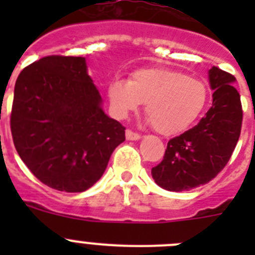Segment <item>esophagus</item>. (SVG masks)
Here are the masks:
<instances>
[{
	"label": "esophagus",
	"instance_id": "1",
	"mask_svg": "<svg viewBox=\"0 0 255 255\" xmlns=\"http://www.w3.org/2000/svg\"><path fill=\"white\" fill-rule=\"evenodd\" d=\"M141 138V135L138 134V132L132 131V130L128 129L126 130V139L128 140H138V139Z\"/></svg>",
	"mask_w": 255,
	"mask_h": 255
}]
</instances>
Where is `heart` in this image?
<instances>
[{"label": "heart", "instance_id": "1", "mask_svg": "<svg viewBox=\"0 0 255 255\" xmlns=\"http://www.w3.org/2000/svg\"><path fill=\"white\" fill-rule=\"evenodd\" d=\"M108 98L117 116L124 117L145 103L153 129L172 135L186 129L203 111L207 88L195 78L168 67L140 69L129 82L114 80Z\"/></svg>", "mask_w": 255, "mask_h": 255}]
</instances>
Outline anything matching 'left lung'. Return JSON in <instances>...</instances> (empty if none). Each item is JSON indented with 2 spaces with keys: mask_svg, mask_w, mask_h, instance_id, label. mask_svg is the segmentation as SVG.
Listing matches in <instances>:
<instances>
[{
  "mask_svg": "<svg viewBox=\"0 0 255 255\" xmlns=\"http://www.w3.org/2000/svg\"><path fill=\"white\" fill-rule=\"evenodd\" d=\"M235 76L213 66L209 83L213 102L206 116L188 131L168 140L163 159L152 168L161 188L185 191L215 179L233 155L243 124L240 94Z\"/></svg>",
  "mask_w": 255,
  "mask_h": 255,
  "instance_id": "left-lung-1",
  "label": "left lung"
}]
</instances>
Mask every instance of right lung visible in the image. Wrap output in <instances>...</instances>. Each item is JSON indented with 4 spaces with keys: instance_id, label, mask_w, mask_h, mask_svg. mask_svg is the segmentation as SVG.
<instances>
[{
    "instance_id": "obj_1",
    "label": "right lung",
    "mask_w": 255,
    "mask_h": 255,
    "mask_svg": "<svg viewBox=\"0 0 255 255\" xmlns=\"http://www.w3.org/2000/svg\"><path fill=\"white\" fill-rule=\"evenodd\" d=\"M84 57L52 55L17 76L10 126L13 145L44 185L66 193L93 186L125 128L103 112Z\"/></svg>"
}]
</instances>
